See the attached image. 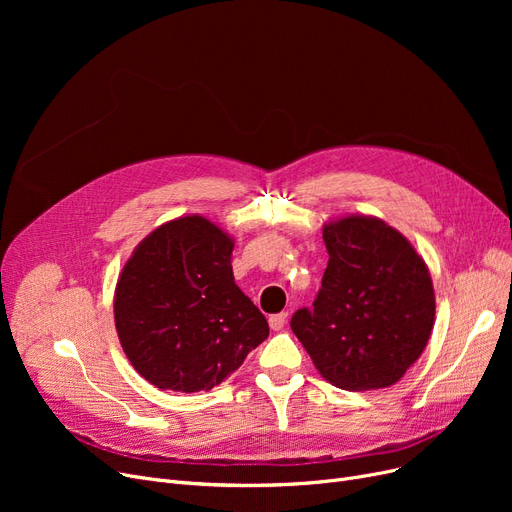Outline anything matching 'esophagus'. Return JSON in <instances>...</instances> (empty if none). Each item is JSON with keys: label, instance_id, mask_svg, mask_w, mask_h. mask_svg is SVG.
I'll return each instance as SVG.
<instances>
[{"label": "esophagus", "instance_id": "esophagus-1", "mask_svg": "<svg viewBox=\"0 0 512 512\" xmlns=\"http://www.w3.org/2000/svg\"><path fill=\"white\" fill-rule=\"evenodd\" d=\"M286 317H288V313H278V315H272L270 317V328L272 330H282L284 328V324H286Z\"/></svg>", "mask_w": 512, "mask_h": 512}]
</instances>
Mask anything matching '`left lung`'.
Here are the masks:
<instances>
[{"mask_svg":"<svg viewBox=\"0 0 512 512\" xmlns=\"http://www.w3.org/2000/svg\"><path fill=\"white\" fill-rule=\"evenodd\" d=\"M328 267L313 309L290 319L321 378L365 392L396 384L432 336L436 294L421 255L375 215L324 224Z\"/></svg>","mask_w":512,"mask_h":512,"instance_id":"8db88e82","label":"left lung"}]
</instances>
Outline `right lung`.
Returning a JSON list of instances; mask_svg holds the SVG:
<instances>
[{
	"label": "right lung",
	"instance_id": "obj_1",
	"mask_svg": "<svg viewBox=\"0 0 512 512\" xmlns=\"http://www.w3.org/2000/svg\"><path fill=\"white\" fill-rule=\"evenodd\" d=\"M232 251L228 232L193 213L157 226L124 263L116 332L130 365L155 388L211 390L270 336L234 282Z\"/></svg>",
	"mask_w": 512,
	"mask_h": 512
}]
</instances>
